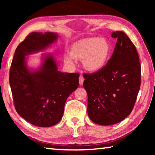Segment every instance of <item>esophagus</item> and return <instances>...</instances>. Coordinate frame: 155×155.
Here are the masks:
<instances>
[{
  "label": "esophagus",
  "mask_w": 155,
  "mask_h": 155,
  "mask_svg": "<svg viewBox=\"0 0 155 155\" xmlns=\"http://www.w3.org/2000/svg\"><path fill=\"white\" fill-rule=\"evenodd\" d=\"M83 81H84L83 77L82 75H80V77H79V84L80 85H83Z\"/></svg>",
  "instance_id": "obj_1"
}]
</instances>
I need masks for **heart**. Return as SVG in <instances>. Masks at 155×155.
<instances>
[{
  "label": "heart",
  "instance_id": "obj_1",
  "mask_svg": "<svg viewBox=\"0 0 155 155\" xmlns=\"http://www.w3.org/2000/svg\"><path fill=\"white\" fill-rule=\"evenodd\" d=\"M111 51L109 43L99 38H85L72 44L71 54L65 56V61L74 64V59H83V64L90 71L101 69L108 60Z\"/></svg>",
  "mask_w": 155,
  "mask_h": 155
}]
</instances>
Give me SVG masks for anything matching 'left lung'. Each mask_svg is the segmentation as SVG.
I'll return each mask as SVG.
<instances>
[{
	"label": "left lung",
	"instance_id": "left-lung-1",
	"mask_svg": "<svg viewBox=\"0 0 155 155\" xmlns=\"http://www.w3.org/2000/svg\"><path fill=\"white\" fill-rule=\"evenodd\" d=\"M117 38L114 53L107 64L91 74H83L87 94V114L97 124L119 123L135 105L141 84V65L137 50L122 31L111 34Z\"/></svg>",
	"mask_w": 155,
	"mask_h": 155
}]
</instances>
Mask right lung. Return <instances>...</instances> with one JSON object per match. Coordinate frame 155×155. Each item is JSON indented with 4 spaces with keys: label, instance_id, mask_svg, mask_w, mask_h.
Masks as SVG:
<instances>
[{
    "label": "right lung",
    "instance_id": "add662e5",
    "mask_svg": "<svg viewBox=\"0 0 155 155\" xmlns=\"http://www.w3.org/2000/svg\"><path fill=\"white\" fill-rule=\"evenodd\" d=\"M57 33H31L15 51L9 72L15 109L31 124L50 127L64 115L65 101L78 86V73L58 70L52 54H44L38 70L28 69L26 56L42 51L57 40Z\"/></svg>",
    "mask_w": 155,
    "mask_h": 155
}]
</instances>
